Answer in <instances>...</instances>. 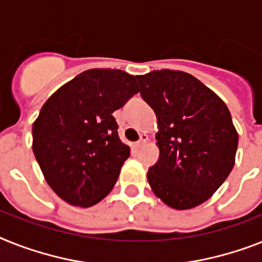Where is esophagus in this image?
Listing matches in <instances>:
<instances>
[{
	"label": "esophagus",
	"mask_w": 262,
	"mask_h": 262,
	"mask_svg": "<svg viewBox=\"0 0 262 262\" xmlns=\"http://www.w3.org/2000/svg\"><path fill=\"white\" fill-rule=\"evenodd\" d=\"M147 140H148V136H147L146 134H142V135H140V139L138 140V143H136V146L142 147L143 144L147 143Z\"/></svg>",
	"instance_id": "esophagus-1"
}]
</instances>
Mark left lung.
Returning a JSON list of instances; mask_svg holds the SVG:
<instances>
[{
	"label": "left lung",
	"instance_id": "1",
	"mask_svg": "<svg viewBox=\"0 0 262 262\" xmlns=\"http://www.w3.org/2000/svg\"><path fill=\"white\" fill-rule=\"evenodd\" d=\"M136 79L159 128V159L147 172L151 189L177 210L204 204L234 166L238 134L228 107L182 71H152Z\"/></svg>",
	"mask_w": 262,
	"mask_h": 262
}]
</instances>
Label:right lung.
Masks as SVG:
<instances>
[{
	"label": "right lung",
	"instance_id": "add662e5",
	"mask_svg": "<svg viewBox=\"0 0 262 262\" xmlns=\"http://www.w3.org/2000/svg\"><path fill=\"white\" fill-rule=\"evenodd\" d=\"M139 92L120 69H88L58 88L33 123V152L52 190L73 206L96 205L112 190L129 147L114 111Z\"/></svg>",
	"mask_w": 262,
	"mask_h": 262
}]
</instances>
